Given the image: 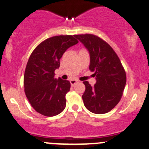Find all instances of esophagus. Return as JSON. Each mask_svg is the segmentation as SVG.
I'll return each instance as SVG.
<instances>
[{"mask_svg": "<svg viewBox=\"0 0 149 149\" xmlns=\"http://www.w3.org/2000/svg\"><path fill=\"white\" fill-rule=\"evenodd\" d=\"M70 84H71V86H74V85H76V84H77L78 81H76V80H73V79L70 80Z\"/></svg>", "mask_w": 149, "mask_h": 149, "instance_id": "1", "label": "esophagus"}]
</instances>
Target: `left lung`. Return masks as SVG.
<instances>
[{
	"instance_id": "8db88e82",
	"label": "left lung",
	"mask_w": 149,
	"mask_h": 149,
	"mask_svg": "<svg viewBox=\"0 0 149 149\" xmlns=\"http://www.w3.org/2000/svg\"><path fill=\"white\" fill-rule=\"evenodd\" d=\"M90 54L89 69L93 71L96 83L92 87L84 81L82 95L84 106L93 113L111 111L120 101L126 83V75L113 49L101 38L93 34L75 35Z\"/></svg>"
}]
</instances>
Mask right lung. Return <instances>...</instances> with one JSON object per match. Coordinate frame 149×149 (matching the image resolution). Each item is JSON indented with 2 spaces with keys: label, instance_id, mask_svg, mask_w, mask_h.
<instances>
[{
  "label": "right lung",
  "instance_id": "1",
  "mask_svg": "<svg viewBox=\"0 0 149 149\" xmlns=\"http://www.w3.org/2000/svg\"><path fill=\"white\" fill-rule=\"evenodd\" d=\"M79 43L73 36L47 38L34 49L24 73V91L32 107L45 116L61 113L66 106L65 95L70 91L68 81L55 79L65 51Z\"/></svg>",
  "mask_w": 149,
  "mask_h": 149
}]
</instances>
